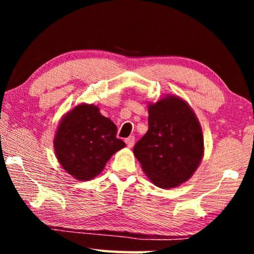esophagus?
<instances>
[{"mask_svg":"<svg viewBox=\"0 0 254 254\" xmlns=\"http://www.w3.org/2000/svg\"><path fill=\"white\" fill-rule=\"evenodd\" d=\"M134 141H135V137L133 136V135H131V136L127 137V139H126V143H127V145L128 148H132L133 144H134Z\"/></svg>","mask_w":254,"mask_h":254,"instance_id":"1","label":"esophagus"}]
</instances>
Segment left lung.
Returning <instances> with one entry per match:
<instances>
[{
    "label": "left lung",
    "mask_w": 254,
    "mask_h": 254,
    "mask_svg": "<svg viewBox=\"0 0 254 254\" xmlns=\"http://www.w3.org/2000/svg\"><path fill=\"white\" fill-rule=\"evenodd\" d=\"M149 128L133 148L150 180L173 188L194 174L203 157V133L194 112L169 96L149 105Z\"/></svg>",
    "instance_id": "left-lung-1"
}]
</instances>
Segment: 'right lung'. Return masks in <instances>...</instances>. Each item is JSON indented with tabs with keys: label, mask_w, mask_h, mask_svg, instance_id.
<instances>
[{
	"label": "right lung",
	"mask_w": 254,
	"mask_h": 254,
	"mask_svg": "<svg viewBox=\"0 0 254 254\" xmlns=\"http://www.w3.org/2000/svg\"><path fill=\"white\" fill-rule=\"evenodd\" d=\"M117 132V126L95 105L76 106L56 132L54 144L60 165L76 179L94 178L118 150L126 147Z\"/></svg>",
	"instance_id": "1"
}]
</instances>
